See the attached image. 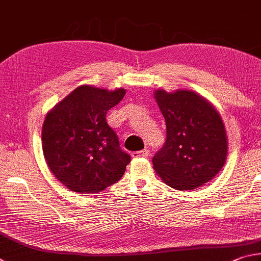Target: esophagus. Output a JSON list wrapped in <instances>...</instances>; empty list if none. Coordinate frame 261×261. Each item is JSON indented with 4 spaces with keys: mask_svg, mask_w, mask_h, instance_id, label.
Segmentation results:
<instances>
[{
    "mask_svg": "<svg viewBox=\"0 0 261 261\" xmlns=\"http://www.w3.org/2000/svg\"><path fill=\"white\" fill-rule=\"evenodd\" d=\"M149 154H150L149 150L144 149V150H141V151H134L133 153H132V156H133L134 158H140V157L145 158V157H148Z\"/></svg>",
    "mask_w": 261,
    "mask_h": 261,
    "instance_id": "esophagus-1",
    "label": "esophagus"
}]
</instances>
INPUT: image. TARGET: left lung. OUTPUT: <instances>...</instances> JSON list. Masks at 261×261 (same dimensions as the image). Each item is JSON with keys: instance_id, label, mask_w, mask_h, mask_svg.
Listing matches in <instances>:
<instances>
[{"instance_id": "obj_1", "label": "left lung", "mask_w": 261, "mask_h": 261, "mask_svg": "<svg viewBox=\"0 0 261 261\" xmlns=\"http://www.w3.org/2000/svg\"><path fill=\"white\" fill-rule=\"evenodd\" d=\"M166 122V141L154 154V171L167 186L193 190L207 184L227 159L228 141L220 114L193 90L154 91Z\"/></svg>"}]
</instances>
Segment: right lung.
<instances>
[{
	"instance_id": "add662e5",
	"label": "right lung",
	"mask_w": 261,
	"mask_h": 261,
	"mask_svg": "<svg viewBox=\"0 0 261 261\" xmlns=\"http://www.w3.org/2000/svg\"><path fill=\"white\" fill-rule=\"evenodd\" d=\"M126 90L77 87L55 105L42 126V150L49 170L79 194H96L121 179L130 156L122 151L107 112Z\"/></svg>"
}]
</instances>
